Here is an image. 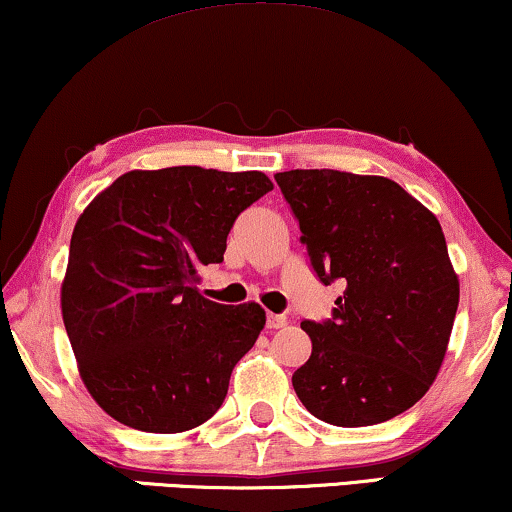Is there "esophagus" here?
Instances as JSON below:
<instances>
[{
  "instance_id": "esophagus-1",
  "label": "esophagus",
  "mask_w": 512,
  "mask_h": 512,
  "mask_svg": "<svg viewBox=\"0 0 512 512\" xmlns=\"http://www.w3.org/2000/svg\"><path fill=\"white\" fill-rule=\"evenodd\" d=\"M266 325H268V330H280V327H285V325H287V315H275V313H268Z\"/></svg>"
}]
</instances>
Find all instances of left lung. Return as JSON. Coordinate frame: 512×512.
<instances>
[{
    "instance_id": "8db88e82",
    "label": "left lung",
    "mask_w": 512,
    "mask_h": 512,
    "mask_svg": "<svg viewBox=\"0 0 512 512\" xmlns=\"http://www.w3.org/2000/svg\"><path fill=\"white\" fill-rule=\"evenodd\" d=\"M332 315L304 320L311 358L292 375L318 420L368 427L415 406L437 377L458 311L439 220L394 180L342 170L275 175Z\"/></svg>"
}]
</instances>
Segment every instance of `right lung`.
<instances>
[{"label": "right lung", "instance_id": "add662e5", "mask_svg": "<svg viewBox=\"0 0 512 512\" xmlns=\"http://www.w3.org/2000/svg\"><path fill=\"white\" fill-rule=\"evenodd\" d=\"M270 189L258 170H130L78 218L63 325L82 382L113 420L175 434L223 406L266 311L204 299L197 270L223 261L237 216Z\"/></svg>", "mask_w": 512, "mask_h": 512}]
</instances>
